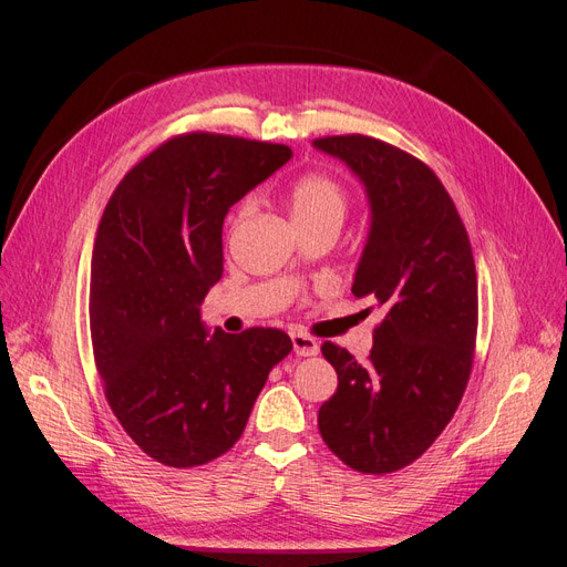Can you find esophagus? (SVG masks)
Masks as SVG:
<instances>
[{
    "mask_svg": "<svg viewBox=\"0 0 567 567\" xmlns=\"http://www.w3.org/2000/svg\"><path fill=\"white\" fill-rule=\"evenodd\" d=\"M290 340H293V352L298 357H315L319 354V342L305 333H290Z\"/></svg>",
    "mask_w": 567,
    "mask_h": 567,
    "instance_id": "obj_1",
    "label": "esophagus"
}]
</instances>
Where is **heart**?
Returning a JSON list of instances; mask_svg holds the SVG:
<instances>
[{
	"label": "heart",
	"mask_w": 567,
	"mask_h": 567,
	"mask_svg": "<svg viewBox=\"0 0 567 567\" xmlns=\"http://www.w3.org/2000/svg\"><path fill=\"white\" fill-rule=\"evenodd\" d=\"M288 210L298 229L315 227L321 225V221H340L342 225L348 213V196L331 177L305 175L290 186Z\"/></svg>",
	"instance_id": "1"
}]
</instances>
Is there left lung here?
I'll list each match as a JSON object with an SVG mask.
<instances>
[{"instance_id": "left-lung-1", "label": "left lung", "mask_w": 567, "mask_h": 567, "mask_svg": "<svg viewBox=\"0 0 567 567\" xmlns=\"http://www.w3.org/2000/svg\"><path fill=\"white\" fill-rule=\"evenodd\" d=\"M315 148L364 186L369 234L352 293L383 315L367 364L323 342L338 390L319 409V433L350 468L383 475L431 447L466 390L477 331L473 250L447 188L414 156L362 134L323 136Z\"/></svg>"}]
</instances>
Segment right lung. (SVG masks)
<instances>
[{"label": "right lung", "instance_id": "add662e5", "mask_svg": "<svg viewBox=\"0 0 567 567\" xmlns=\"http://www.w3.org/2000/svg\"><path fill=\"white\" fill-rule=\"evenodd\" d=\"M290 156L238 136H175L130 169L101 217L90 281L96 369L120 425L165 466L229 452L269 371L293 350L284 331L231 336L200 317L225 269L229 208Z\"/></svg>", "mask_w": 567, "mask_h": 567}]
</instances>
